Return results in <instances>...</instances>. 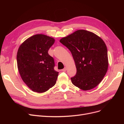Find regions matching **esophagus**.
I'll use <instances>...</instances> for the list:
<instances>
[{
	"label": "esophagus",
	"mask_w": 124,
	"mask_h": 124,
	"mask_svg": "<svg viewBox=\"0 0 124 124\" xmlns=\"http://www.w3.org/2000/svg\"><path fill=\"white\" fill-rule=\"evenodd\" d=\"M66 70H67V68H66V67H65L64 69H63L62 70V71H63V72H65V71H66Z\"/></svg>",
	"instance_id": "34e87169"
}]
</instances>
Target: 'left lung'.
<instances>
[{"instance_id":"left-lung-1","label":"left lung","mask_w":124,"mask_h":124,"mask_svg":"<svg viewBox=\"0 0 124 124\" xmlns=\"http://www.w3.org/2000/svg\"><path fill=\"white\" fill-rule=\"evenodd\" d=\"M70 51L77 69L71 78L75 86L88 90L97 86L105 76L108 66L107 46L93 32L77 30L60 40Z\"/></svg>"}]
</instances>
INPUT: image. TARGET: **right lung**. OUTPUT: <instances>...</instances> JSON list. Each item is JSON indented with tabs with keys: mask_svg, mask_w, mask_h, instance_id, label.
Returning a JSON list of instances; mask_svg holds the SVG:
<instances>
[{
	"mask_svg": "<svg viewBox=\"0 0 124 124\" xmlns=\"http://www.w3.org/2000/svg\"><path fill=\"white\" fill-rule=\"evenodd\" d=\"M55 41L53 38L37 34L28 38L18 48V72L26 85L34 92H46L56 84L59 73L54 69L53 58L48 53Z\"/></svg>",
	"mask_w": 124,
	"mask_h": 124,
	"instance_id": "1",
	"label": "right lung"
}]
</instances>
